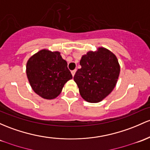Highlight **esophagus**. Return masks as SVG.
<instances>
[{
  "label": "esophagus",
  "mask_w": 150,
  "mask_h": 150,
  "mask_svg": "<svg viewBox=\"0 0 150 150\" xmlns=\"http://www.w3.org/2000/svg\"><path fill=\"white\" fill-rule=\"evenodd\" d=\"M75 72H76V70H72V71H71L72 75V76H73V77H74V75H75Z\"/></svg>",
  "instance_id": "esophagus-1"
}]
</instances>
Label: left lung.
<instances>
[{
  "label": "left lung",
  "mask_w": 150,
  "mask_h": 150,
  "mask_svg": "<svg viewBox=\"0 0 150 150\" xmlns=\"http://www.w3.org/2000/svg\"><path fill=\"white\" fill-rule=\"evenodd\" d=\"M81 68L74 76L80 95L89 103H96L106 98L115 88L120 71L117 59L104 47L90 51L82 57Z\"/></svg>",
  "instance_id": "obj_1"
}]
</instances>
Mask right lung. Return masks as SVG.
I'll use <instances>...</instances> for the list:
<instances>
[{"label":"right lung","instance_id":"obj_1","mask_svg":"<svg viewBox=\"0 0 150 150\" xmlns=\"http://www.w3.org/2000/svg\"><path fill=\"white\" fill-rule=\"evenodd\" d=\"M26 73L34 92L47 100L58 96L64 85L72 78L60 52L47 50L39 51L29 59Z\"/></svg>","mask_w":150,"mask_h":150}]
</instances>
